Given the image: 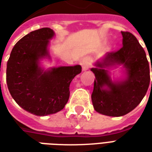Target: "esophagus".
I'll return each instance as SVG.
<instances>
[{"instance_id": "1", "label": "esophagus", "mask_w": 152, "mask_h": 152, "mask_svg": "<svg viewBox=\"0 0 152 152\" xmlns=\"http://www.w3.org/2000/svg\"><path fill=\"white\" fill-rule=\"evenodd\" d=\"M80 65L82 66L83 71H86V70L89 69V65H90V62H89V58H83L81 61H80Z\"/></svg>"}]
</instances>
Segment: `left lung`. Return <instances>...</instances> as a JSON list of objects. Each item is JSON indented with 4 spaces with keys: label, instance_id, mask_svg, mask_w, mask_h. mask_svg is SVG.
I'll return each mask as SVG.
<instances>
[{
    "label": "left lung",
    "instance_id": "left-lung-1",
    "mask_svg": "<svg viewBox=\"0 0 152 152\" xmlns=\"http://www.w3.org/2000/svg\"><path fill=\"white\" fill-rule=\"evenodd\" d=\"M121 34L123 47L106 53L90 69L95 76L91 95L94 108L100 114L116 117L133 111L146 95L150 84L151 66L143 48L132 33ZM121 66L124 76L112 80L109 71Z\"/></svg>",
    "mask_w": 152,
    "mask_h": 152
}]
</instances>
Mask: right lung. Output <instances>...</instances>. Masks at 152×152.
<instances>
[{
    "label": "right lung",
    "instance_id": "right-lung-1",
    "mask_svg": "<svg viewBox=\"0 0 152 152\" xmlns=\"http://www.w3.org/2000/svg\"><path fill=\"white\" fill-rule=\"evenodd\" d=\"M54 31L44 28L31 31L13 48L7 62L6 82L12 98L31 114L45 116L64 108L69 86L81 66H62L45 69L40 61L51 60L49 45Z\"/></svg>",
    "mask_w": 152,
    "mask_h": 152
}]
</instances>
